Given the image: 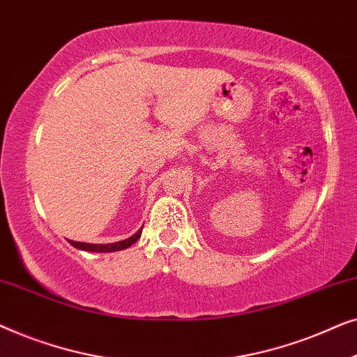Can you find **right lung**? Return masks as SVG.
<instances>
[{"instance_id":"right-lung-1","label":"right lung","mask_w":357,"mask_h":357,"mask_svg":"<svg viewBox=\"0 0 357 357\" xmlns=\"http://www.w3.org/2000/svg\"><path fill=\"white\" fill-rule=\"evenodd\" d=\"M141 232H143V227H141L136 234H133L131 237L125 238V241L114 242V243H86V242H75V241H70V243L73 247L79 248V250H84V252H96V253L119 252V250H125V248L133 245V243L141 237Z\"/></svg>"}]
</instances>
